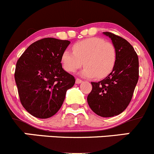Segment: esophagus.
<instances>
[{
	"label": "esophagus",
	"instance_id": "obj_1",
	"mask_svg": "<svg viewBox=\"0 0 154 154\" xmlns=\"http://www.w3.org/2000/svg\"><path fill=\"white\" fill-rule=\"evenodd\" d=\"M82 83V80H80V78L76 79V83H77V84H80V83Z\"/></svg>",
	"mask_w": 154,
	"mask_h": 154
}]
</instances>
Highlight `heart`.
Here are the masks:
<instances>
[{
  "label": "heart",
  "instance_id": "heart-1",
  "mask_svg": "<svg viewBox=\"0 0 154 154\" xmlns=\"http://www.w3.org/2000/svg\"><path fill=\"white\" fill-rule=\"evenodd\" d=\"M73 52L65 50L61 56L64 69L74 73L84 67L82 74L87 77L103 79L113 71L117 60V51L113 44L100 37H91L76 43Z\"/></svg>",
  "mask_w": 154,
  "mask_h": 154
}]
</instances>
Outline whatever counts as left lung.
<instances>
[{"instance_id":"1","label":"left lung","mask_w":154,"mask_h":154,"mask_svg":"<svg viewBox=\"0 0 154 154\" xmlns=\"http://www.w3.org/2000/svg\"><path fill=\"white\" fill-rule=\"evenodd\" d=\"M103 34L111 39L117 51V60L107 77L98 83H91L92 89L87 102L97 115L111 117L125 110L132 100L139 77L138 57L124 38L108 31Z\"/></svg>"}]
</instances>
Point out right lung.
Listing matches in <instances>:
<instances>
[{
    "label": "right lung",
    "mask_w": 154,
    "mask_h": 154,
    "mask_svg": "<svg viewBox=\"0 0 154 154\" xmlns=\"http://www.w3.org/2000/svg\"><path fill=\"white\" fill-rule=\"evenodd\" d=\"M69 41L47 37L33 43L16 62L15 80L24 108L34 117L47 119L62 107L74 76L61 63Z\"/></svg>",
    "instance_id": "1"
}]
</instances>
